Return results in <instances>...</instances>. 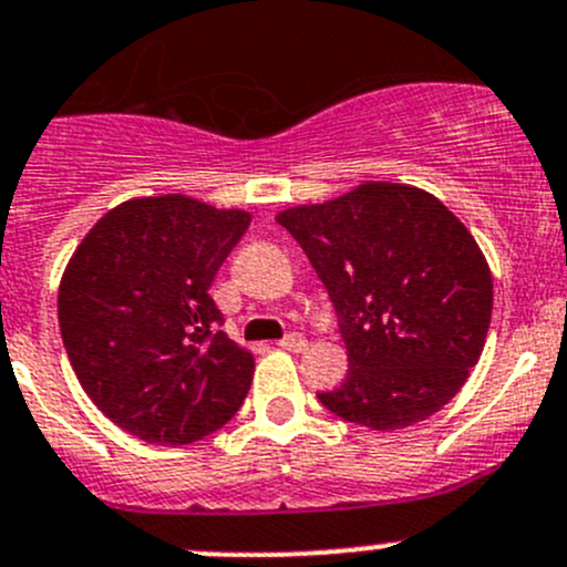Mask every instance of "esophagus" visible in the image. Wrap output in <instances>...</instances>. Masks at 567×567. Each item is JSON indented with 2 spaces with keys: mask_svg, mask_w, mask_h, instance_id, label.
Instances as JSON below:
<instances>
[{
  "mask_svg": "<svg viewBox=\"0 0 567 567\" xmlns=\"http://www.w3.org/2000/svg\"><path fill=\"white\" fill-rule=\"evenodd\" d=\"M279 346H282V349H288V351H301L307 346V340L301 338V334L290 332V334H285L282 340H279Z\"/></svg>",
  "mask_w": 567,
  "mask_h": 567,
  "instance_id": "34e87169",
  "label": "esophagus"
}]
</instances>
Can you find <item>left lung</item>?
<instances>
[{
    "label": "left lung",
    "instance_id": "1",
    "mask_svg": "<svg viewBox=\"0 0 567 567\" xmlns=\"http://www.w3.org/2000/svg\"><path fill=\"white\" fill-rule=\"evenodd\" d=\"M277 221L305 249L338 312L349 373L318 401L390 432L457 395L485 349L493 277L465 224L421 188L362 183Z\"/></svg>",
    "mask_w": 567,
    "mask_h": 567
}]
</instances>
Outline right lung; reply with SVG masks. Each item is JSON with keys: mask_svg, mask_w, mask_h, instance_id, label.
<instances>
[{"mask_svg": "<svg viewBox=\"0 0 567 567\" xmlns=\"http://www.w3.org/2000/svg\"><path fill=\"white\" fill-rule=\"evenodd\" d=\"M249 221L183 194L146 196L104 213L71 255L58 293L65 354L130 435L188 446L244 404L255 357L218 329L207 290Z\"/></svg>", "mask_w": 567, "mask_h": 567, "instance_id": "add662e5", "label": "right lung"}]
</instances>
